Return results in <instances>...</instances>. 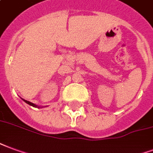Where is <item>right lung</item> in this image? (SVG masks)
<instances>
[{
  "mask_svg": "<svg viewBox=\"0 0 153 153\" xmlns=\"http://www.w3.org/2000/svg\"><path fill=\"white\" fill-rule=\"evenodd\" d=\"M22 100L24 101V102H26L27 104H28L29 105H30V106H33V107H36V108H42L41 106H39V105H36V104H33V103L30 102V101H28V100H26L22 99Z\"/></svg>",
  "mask_w": 153,
  "mask_h": 153,
  "instance_id": "obj_1",
  "label": "right lung"
}]
</instances>
